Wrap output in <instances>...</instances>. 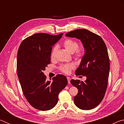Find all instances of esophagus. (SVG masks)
<instances>
[{"instance_id":"34e87169","label":"esophagus","mask_w":124,"mask_h":124,"mask_svg":"<svg viewBox=\"0 0 124 124\" xmlns=\"http://www.w3.org/2000/svg\"><path fill=\"white\" fill-rule=\"evenodd\" d=\"M67 80H68V83L69 84H70V80H71V79L70 78V77H67Z\"/></svg>"}]
</instances>
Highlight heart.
Segmentation results:
<instances>
[{"label":"heart","instance_id":"obj_1","mask_svg":"<svg viewBox=\"0 0 124 124\" xmlns=\"http://www.w3.org/2000/svg\"><path fill=\"white\" fill-rule=\"evenodd\" d=\"M63 45L66 50L71 54H73V56L76 59H81L84 55V48L82 46H78V43L74 39L70 38L66 39L63 43ZM57 50L58 47L57 46L52 48L50 53V58L51 60H54L56 58ZM74 68L75 66L74 64L68 63L61 65L59 67V70L63 73L69 74L71 72V70L74 69Z\"/></svg>","mask_w":124,"mask_h":124}]
</instances>
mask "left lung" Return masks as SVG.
Segmentation results:
<instances>
[{"instance_id":"1","label":"left lung","mask_w":124,"mask_h":124,"mask_svg":"<svg viewBox=\"0 0 124 124\" xmlns=\"http://www.w3.org/2000/svg\"><path fill=\"white\" fill-rule=\"evenodd\" d=\"M82 42L85 50L76 75L86 77L84 82L72 79L70 83L78 89L74 97L77 107L83 110L92 109L99 104L107 88L110 64L106 44L99 35L86 29H79L66 34Z\"/></svg>"}]
</instances>
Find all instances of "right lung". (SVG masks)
I'll return each mask as SVG.
<instances>
[{"label": "right lung", "mask_w": 124, "mask_h": 124, "mask_svg": "<svg viewBox=\"0 0 124 124\" xmlns=\"http://www.w3.org/2000/svg\"><path fill=\"white\" fill-rule=\"evenodd\" d=\"M62 35L37 33L24 39L18 48V79L27 101L37 109L45 111L53 108L58 102L60 92L68 83L66 76L62 74L54 77L51 82L46 80L43 72L51 62L52 46Z\"/></svg>", "instance_id": "add662e5"}]
</instances>
